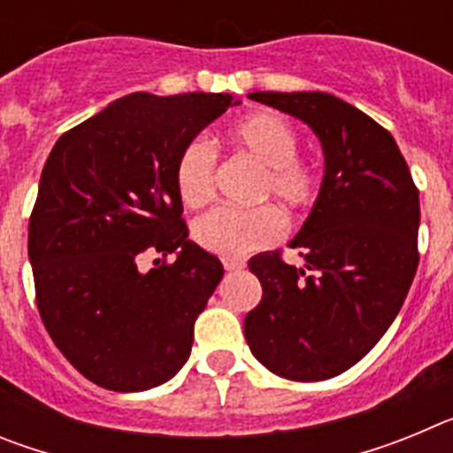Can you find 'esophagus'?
I'll return each instance as SVG.
<instances>
[{
	"instance_id": "esophagus-1",
	"label": "esophagus",
	"mask_w": 453,
	"mask_h": 453,
	"mask_svg": "<svg viewBox=\"0 0 453 453\" xmlns=\"http://www.w3.org/2000/svg\"><path fill=\"white\" fill-rule=\"evenodd\" d=\"M222 265L226 272H235L245 267V261H240V258H222Z\"/></svg>"
}]
</instances>
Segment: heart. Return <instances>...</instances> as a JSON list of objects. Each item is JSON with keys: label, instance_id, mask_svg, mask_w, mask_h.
<instances>
[{"label": "heart", "instance_id": "1", "mask_svg": "<svg viewBox=\"0 0 453 453\" xmlns=\"http://www.w3.org/2000/svg\"><path fill=\"white\" fill-rule=\"evenodd\" d=\"M226 140L263 167L258 197H274L288 211H303L318 202L322 174L299 158V134L276 113H251L226 129ZM218 151L203 135L190 138L174 163V186L186 206L206 203L215 192ZM283 234V218L270 203L254 208L213 206L192 224V238L213 254L238 258L272 245Z\"/></svg>", "mask_w": 453, "mask_h": 453}]
</instances>
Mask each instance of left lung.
Instances as JSON below:
<instances>
[{"label":"left lung","mask_w":453,"mask_h":453,"mask_svg":"<svg viewBox=\"0 0 453 453\" xmlns=\"http://www.w3.org/2000/svg\"><path fill=\"white\" fill-rule=\"evenodd\" d=\"M254 102L306 122L322 142V192L290 247L258 254L263 286L245 318L251 354L292 381L342 374L381 340L418 272L419 195L381 124L326 92H251Z\"/></svg>","instance_id":"1"}]
</instances>
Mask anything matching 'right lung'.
<instances>
[{
  "label": "right lung",
  "instance_id": "right-lung-1",
  "mask_svg": "<svg viewBox=\"0 0 453 453\" xmlns=\"http://www.w3.org/2000/svg\"><path fill=\"white\" fill-rule=\"evenodd\" d=\"M231 104L229 92H134L65 131L42 167L29 218L38 313L67 361L106 390L161 386L190 356L224 267L188 240L174 163ZM147 253L159 258L142 271Z\"/></svg>",
  "mask_w": 453,
  "mask_h": 453
}]
</instances>
